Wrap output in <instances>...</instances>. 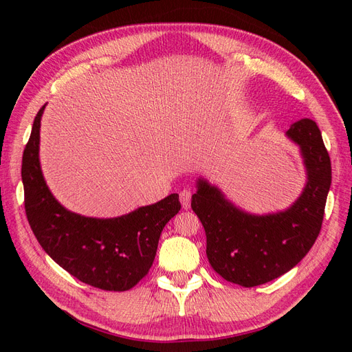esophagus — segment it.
<instances>
[{
    "label": "esophagus",
    "instance_id": "1",
    "mask_svg": "<svg viewBox=\"0 0 352 352\" xmlns=\"http://www.w3.org/2000/svg\"><path fill=\"white\" fill-rule=\"evenodd\" d=\"M180 202H182V207L184 208H189L190 206V198H192V192H190L189 189H184L182 192H180Z\"/></svg>",
    "mask_w": 352,
    "mask_h": 352
}]
</instances>
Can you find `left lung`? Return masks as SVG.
<instances>
[{"label": "left lung", "instance_id": "left-lung-1", "mask_svg": "<svg viewBox=\"0 0 352 352\" xmlns=\"http://www.w3.org/2000/svg\"><path fill=\"white\" fill-rule=\"evenodd\" d=\"M286 136L300 146L307 184L285 211L250 214L206 179L197 180L190 207L204 226L211 267L228 282L252 287L279 278L305 257L320 233L332 182V166L320 129L314 120L301 119Z\"/></svg>", "mask_w": 352, "mask_h": 352}]
</instances>
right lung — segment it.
I'll return each instance as SVG.
<instances>
[{
  "label": "right lung",
  "mask_w": 352,
  "mask_h": 352,
  "mask_svg": "<svg viewBox=\"0 0 352 352\" xmlns=\"http://www.w3.org/2000/svg\"><path fill=\"white\" fill-rule=\"evenodd\" d=\"M34 120L23 151L25 210L32 232L60 267L104 291L131 289L151 269L166 223L180 210L177 194L120 217H85L63 207L51 194L39 163V127Z\"/></svg>",
  "instance_id": "obj_1"
}]
</instances>
